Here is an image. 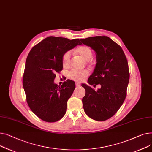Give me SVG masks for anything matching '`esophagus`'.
I'll list each match as a JSON object with an SVG mask.
<instances>
[{"instance_id": "esophagus-1", "label": "esophagus", "mask_w": 152, "mask_h": 152, "mask_svg": "<svg viewBox=\"0 0 152 152\" xmlns=\"http://www.w3.org/2000/svg\"><path fill=\"white\" fill-rule=\"evenodd\" d=\"M75 85H76L77 87H79V86H80V83H78V82H76V83H75Z\"/></svg>"}]
</instances>
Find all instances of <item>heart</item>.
Instances as JSON below:
<instances>
[{"label": "heart", "instance_id": "heart-1", "mask_svg": "<svg viewBox=\"0 0 152 152\" xmlns=\"http://www.w3.org/2000/svg\"><path fill=\"white\" fill-rule=\"evenodd\" d=\"M76 53L80 56H82L85 61L90 60L93 56V52L91 49L85 45L80 46L76 50ZM70 51H67L62 56V64L65 67H67L70 65ZM88 72L86 70H72L70 71L68 74V77L77 82H82L88 76Z\"/></svg>", "mask_w": 152, "mask_h": 152}]
</instances>
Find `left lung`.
<instances>
[{
    "instance_id": "obj_1",
    "label": "left lung",
    "mask_w": 152,
    "mask_h": 152,
    "mask_svg": "<svg viewBox=\"0 0 152 152\" xmlns=\"http://www.w3.org/2000/svg\"><path fill=\"white\" fill-rule=\"evenodd\" d=\"M82 44L96 53V64L88 83L100 88L95 91L82 84L86 91L83 97L85 113L97 121L111 118L120 108L126 96L129 80L128 63L122 48L107 36H95L80 39Z\"/></svg>"
}]
</instances>
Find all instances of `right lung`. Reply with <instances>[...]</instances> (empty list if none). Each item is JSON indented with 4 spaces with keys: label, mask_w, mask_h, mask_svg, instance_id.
<instances>
[{
    "label": "right lung",
    "mask_w": 152,
    "mask_h": 152,
    "mask_svg": "<svg viewBox=\"0 0 152 152\" xmlns=\"http://www.w3.org/2000/svg\"><path fill=\"white\" fill-rule=\"evenodd\" d=\"M81 45L78 39L50 36L35 45L27 57L23 79L27 102L33 113L45 121H57L66 113L75 83L68 79L58 86L54 82L55 73L62 70L65 53Z\"/></svg>",
    "instance_id": "right-lung-1"
}]
</instances>
